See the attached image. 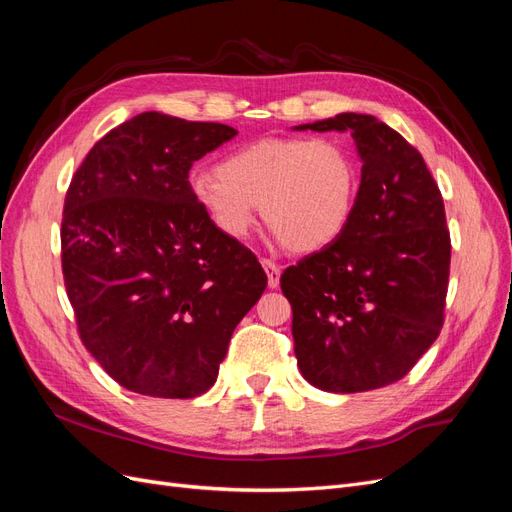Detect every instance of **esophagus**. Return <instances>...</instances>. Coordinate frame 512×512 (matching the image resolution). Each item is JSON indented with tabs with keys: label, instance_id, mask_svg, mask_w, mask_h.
I'll return each instance as SVG.
<instances>
[{
	"label": "esophagus",
	"instance_id": "34e87169",
	"mask_svg": "<svg viewBox=\"0 0 512 512\" xmlns=\"http://www.w3.org/2000/svg\"><path fill=\"white\" fill-rule=\"evenodd\" d=\"M262 267H265V271H267V284H269V288H277L280 286V275H282V269H280V265H275L273 260H262Z\"/></svg>",
	"mask_w": 512,
	"mask_h": 512
}]
</instances>
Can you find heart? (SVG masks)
<instances>
[{"label": "heart", "instance_id": "obj_1", "mask_svg": "<svg viewBox=\"0 0 512 512\" xmlns=\"http://www.w3.org/2000/svg\"><path fill=\"white\" fill-rule=\"evenodd\" d=\"M190 194L228 239L265 224L292 252H316L346 230L359 192V166L331 136L260 138L226 156L218 173L190 177Z\"/></svg>", "mask_w": 512, "mask_h": 512}]
</instances>
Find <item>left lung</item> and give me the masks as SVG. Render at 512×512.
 <instances>
[{
    "mask_svg": "<svg viewBox=\"0 0 512 512\" xmlns=\"http://www.w3.org/2000/svg\"><path fill=\"white\" fill-rule=\"evenodd\" d=\"M294 130L350 132L363 162L346 230L282 273L294 354L316 389H380L404 378L442 331L451 271L444 200L421 153L374 115Z\"/></svg>",
    "mask_w": 512,
    "mask_h": 512,
    "instance_id": "1",
    "label": "left lung"
}]
</instances>
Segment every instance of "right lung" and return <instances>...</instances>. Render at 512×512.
I'll use <instances>...</instances> for the list:
<instances>
[{
    "instance_id": "1",
    "label": "right lung",
    "mask_w": 512,
    "mask_h": 512,
    "mask_svg": "<svg viewBox=\"0 0 512 512\" xmlns=\"http://www.w3.org/2000/svg\"><path fill=\"white\" fill-rule=\"evenodd\" d=\"M235 134L141 113L102 136L70 181L61 269L76 327L132 393H207L232 331L267 288L258 258L220 235L188 188L192 164Z\"/></svg>"
}]
</instances>
